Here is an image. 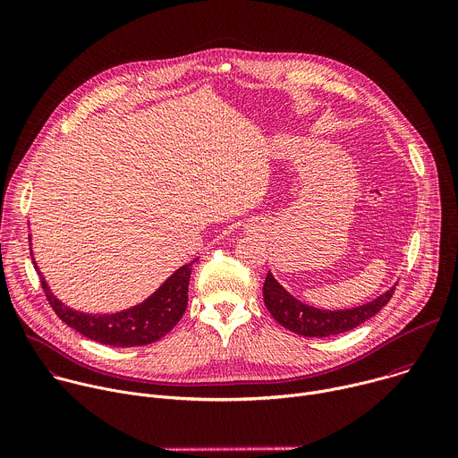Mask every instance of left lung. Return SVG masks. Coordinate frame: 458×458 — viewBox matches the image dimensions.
<instances>
[{"label":"left lung","mask_w":458,"mask_h":458,"mask_svg":"<svg viewBox=\"0 0 458 458\" xmlns=\"http://www.w3.org/2000/svg\"><path fill=\"white\" fill-rule=\"evenodd\" d=\"M395 286H391L387 292L362 306L334 311L301 302L276 281L272 272H268L263 286V297L268 311L283 328L302 337H330L350 332L378 313L389 302Z\"/></svg>","instance_id":"obj_1"}]
</instances>
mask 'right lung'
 Returning a JSON list of instances; mask_svg holds the SVG:
<instances>
[{"label": "right lung", "mask_w": 458, "mask_h": 458, "mask_svg": "<svg viewBox=\"0 0 458 458\" xmlns=\"http://www.w3.org/2000/svg\"><path fill=\"white\" fill-rule=\"evenodd\" d=\"M30 239V237H29ZM32 255V250H30ZM198 260V259H195ZM182 265L175 270L148 299L143 302L117 311V313H83L67 304H63L48 288L45 277L41 276L36 260L32 263L39 274L43 292L55 311V315L69 324L71 328L81 335L106 346H147L161 337H165L182 317L188 304V283L191 274V265Z\"/></svg>", "instance_id": "1"}]
</instances>
